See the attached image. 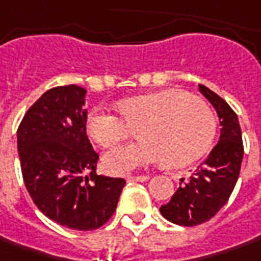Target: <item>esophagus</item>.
<instances>
[{"instance_id":"34e87169","label":"esophagus","mask_w":261,"mask_h":261,"mask_svg":"<svg viewBox=\"0 0 261 261\" xmlns=\"http://www.w3.org/2000/svg\"><path fill=\"white\" fill-rule=\"evenodd\" d=\"M128 182H146L148 180L147 175H140V176H127Z\"/></svg>"}]
</instances>
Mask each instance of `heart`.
Instances as JSON below:
<instances>
[{"instance_id": "1", "label": "heart", "mask_w": 261, "mask_h": 261, "mask_svg": "<svg viewBox=\"0 0 261 261\" xmlns=\"http://www.w3.org/2000/svg\"><path fill=\"white\" fill-rule=\"evenodd\" d=\"M121 113L98 107L88 117L91 139L111 147L128 137L131 125H140L137 143L113 148L103 156L111 175H127L166 159L170 166L189 165L210 150L217 134L211 110L186 92L167 89L122 99Z\"/></svg>"}]
</instances>
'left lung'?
<instances>
[{
    "label": "left lung",
    "mask_w": 261,
    "mask_h": 261,
    "mask_svg": "<svg viewBox=\"0 0 261 261\" xmlns=\"http://www.w3.org/2000/svg\"><path fill=\"white\" fill-rule=\"evenodd\" d=\"M198 89L217 111L221 130L220 140L208 158L188 180L180 179L182 184L172 199L160 206V214L167 221L185 227L211 220L227 203L237 184L244 154L237 114L210 88L199 85Z\"/></svg>",
    "instance_id": "8db88e82"
}]
</instances>
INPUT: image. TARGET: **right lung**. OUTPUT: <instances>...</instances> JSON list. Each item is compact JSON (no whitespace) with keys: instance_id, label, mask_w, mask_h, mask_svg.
<instances>
[{"instance_id":"obj_1","label":"right lung","mask_w":261,"mask_h":261,"mask_svg":"<svg viewBox=\"0 0 261 261\" xmlns=\"http://www.w3.org/2000/svg\"><path fill=\"white\" fill-rule=\"evenodd\" d=\"M86 89H49L29 108L17 131L24 185L47 218L92 231L113 217L125 180L96 175L98 154L86 136Z\"/></svg>"}]
</instances>
